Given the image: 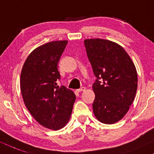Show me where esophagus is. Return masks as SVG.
<instances>
[{
  "label": "esophagus",
  "instance_id": "esophagus-1",
  "mask_svg": "<svg viewBox=\"0 0 154 154\" xmlns=\"http://www.w3.org/2000/svg\"><path fill=\"white\" fill-rule=\"evenodd\" d=\"M85 90H86V88L84 87V86H83V87L80 88V89H77V91H78V92H81V91H85Z\"/></svg>",
  "mask_w": 154,
  "mask_h": 154
}]
</instances>
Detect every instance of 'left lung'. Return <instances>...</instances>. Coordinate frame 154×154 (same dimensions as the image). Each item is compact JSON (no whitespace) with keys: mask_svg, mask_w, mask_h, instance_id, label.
<instances>
[{"mask_svg":"<svg viewBox=\"0 0 154 154\" xmlns=\"http://www.w3.org/2000/svg\"><path fill=\"white\" fill-rule=\"evenodd\" d=\"M86 54L97 77L92 89L94 116L100 122L112 124L129 109L137 89V73L123 47L108 40H84Z\"/></svg>","mask_w":154,"mask_h":154,"instance_id":"left-lung-1","label":"left lung"}]
</instances>
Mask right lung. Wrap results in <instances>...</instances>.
<instances>
[{
    "mask_svg": "<svg viewBox=\"0 0 154 154\" xmlns=\"http://www.w3.org/2000/svg\"><path fill=\"white\" fill-rule=\"evenodd\" d=\"M68 41H51L34 49L22 67L20 89L27 110L46 128L58 130L71 115L75 95L57 85L60 79L57 64Z\"/></svg>",
    "mask_w": 154,
    "mask_h": 154,
    "instance_id": "right-lung-1",
    "label": "right lung"
}]
</instances>
